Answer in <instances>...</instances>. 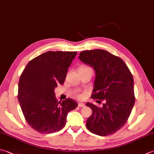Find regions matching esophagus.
<instances>
[{
	"mask_svg": "<svg viewBox=\"0 0 154 154\" xmlns=\"http://www.w3.org/2000/svg\"><path fill=\"white\" fill-rule=\"evenodd\" d=\"M78 106H79V107H85V104L83 103H78Z\"/></svg>",
	"mask_w": 154,
	"mask_h": 154,
	"instance_id": "obj_1",
	"label": "esophagus"
}]
</instances>
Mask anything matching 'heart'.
<instances>
[{
	"label": "heart",
	"instance_id": "heart-1",
	"mask_svg": "<svg viewBox=\"0 0 154 154\" xmlns=\"http://www.w3.org/2000/svg\"><path fill=\"white\" fill-rule=\"evenodd\" d=\"M80 69H91V68L89 67H87V66H84V67H81ZM75 96H76L78 98V99H83L85 96V94L76 93H75Z\"/></svg>",
	"mask_w": 154,
	"mask_h": 154
}]
</instances>
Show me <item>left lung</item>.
<instances>
[{"label":"left lung","instance_id":"8db88e82","mask_svg":"<svg viewBox=\"0 0 154 154\" xmlns=\"http://www.w3.org/2000/svg\"><path fill=\"white\" fill-rule=\"evenodd\" d=\"M79 58L95 71L91 98L105 102L102 108L86 103L93 110L87 129L101 136L113 134L127 122L135 103L131 72L122 59L106 50L83 51Z\"/></svg>","mask_w":154,"mask_h":154}]
</instances>
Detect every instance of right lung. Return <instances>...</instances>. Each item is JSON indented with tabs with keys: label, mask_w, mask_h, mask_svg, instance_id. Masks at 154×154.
Segmentation results:
<instances>
[{
	"label": "right lung",
	"mask_w": 154,
	"mask_h": 154,
	"mask_svg": "<svg viewBox=\"0 0 154 154\" xmlns=\"http://www.w3.org/2000/svg\"><path fill=\"white\" fill-rule=\"evenodd\" d=\"M77 51H47L29 61L20 77L18 99L26 122L42 134L60 131L68 112L78 105L73 99L58 102L54 89L63 84Z\"/></svg>",
	"instance_id": "1"
}]
</instances>
